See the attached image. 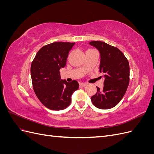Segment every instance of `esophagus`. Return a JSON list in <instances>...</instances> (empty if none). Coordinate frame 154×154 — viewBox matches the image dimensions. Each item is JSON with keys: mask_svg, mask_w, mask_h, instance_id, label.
Instances as JSON below:
<instances>
[{"mask_svg": "<svg viewBox=\"0 0 154 154\" xmlns=\"http://www.w3.org/2000/svg\"><path fill=\"white\" fill-rule=\"evenodd\" d=\"M80 85L81 86V87H85V86H87V83H83V82H82V83H80Z\"/></svg>", "mask_w": 154, "mask_h": 154, "instance_id": "obj_1", "label": "esophagus"}]
</instances>
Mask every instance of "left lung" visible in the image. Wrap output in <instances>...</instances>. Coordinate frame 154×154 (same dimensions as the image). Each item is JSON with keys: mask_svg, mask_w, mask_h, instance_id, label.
<instances>
[{"mask_svg": "<svg viewBox=\"0 0 154 154\" xmlns=\"http://www.w3.org/2000/svg\"><path fill=\"white\" fill-rule=\"evenodd\" d=\"M89 44L100 51V72L105 78L103 88L100 90L97 87L96 94L91 97L92 103L100 109L113 108L122 100L129 84L128 61L118 48L101 41Z\"/></svg>", "mask_w": 154, "mask_h": 154, "instance_id": "1", "label": "left lung"}]
</instances>
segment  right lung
Returning <instances> with one entry per match:
<instances>
[{"mask_svg":"<svg viewBox=\"0 0 154 154\" xmlns=\"http://www.w3.org/2000/svg\"><path fill=\"white\" fill-rule=\"evenodd\" d=\"M74 44L57 42L44 45L32 62L31 74L35 94L51 110L66 109L71 104L72 93L79 88L76 80L69 83L60 79V69L66 66Z\"/></svg>","mask_w":154,"mask_h":154,"instance_id":"add662e5","label":"right lung"}]
</instances>
